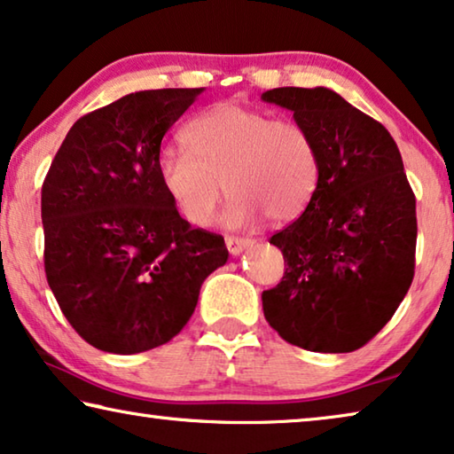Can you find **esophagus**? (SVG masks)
I'll return each mask as SVG.
<instances>
[{"mask_svg":"<svg viewBox=\"0 0 454 454\" xmlns=\"http://www.w3.org/2000/svg\"><path fill=\"white\" fill-rule=\"evenodd\" d=\"M253 244H254V240H250V239H240V236H226V248L232 256H239L248 247H253Z\"/></svg>","mask_w":454,"mask_h":454,"instance_id":"1","label":"esophagus"}]
</instances>
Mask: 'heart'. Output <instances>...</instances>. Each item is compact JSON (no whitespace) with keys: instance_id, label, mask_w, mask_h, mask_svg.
Listing matches in <instances>:
<instances>
[{"instance_id":"b5f03b06","label":"heart","mask_w":454,"mask_h":454,"mask_svg":"<svg viewBox=\"0 0 454 454\" xmlns=\"http://www.w3.org/2000/svg\"><path fill=\"white\" fill-rule=\"evenodd\" d=\"M185 149H165L157 176L171 204L193 226L210 224L230 190V226L297 218L319 182V153L303 125L232 100L196 114L184 127Z\"/></svg>"}]
</instances>
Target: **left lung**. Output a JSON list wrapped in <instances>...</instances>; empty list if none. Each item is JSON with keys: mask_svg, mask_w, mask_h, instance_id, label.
Returning <instances> with one entry per match:
<instances>
[{"mask_svg": "<svg viewBox=\"0 0 454 454\" xmlns=\"http://www.w3.org/2000/svg\"><path fill=\"white\" fill-rule=\"evenodd\" d=\"M313 137L319 182L305 212L270 239L285 277L262 293L285 341L349 354L392 319L414 278L416 198L387 129L337 92L283 86L262 92Z\"/></svg>", "mask_w": 454, "mask_h": 454, "instance_id": "1", "label": "left lung"}]
</instances>
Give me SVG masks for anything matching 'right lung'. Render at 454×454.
Masks as SVG:
<instances>
[{"label":"right lung","instance_id":"right-lung-1","mask_svg":"<svg viewBox=\"0 0 454 454\" xmlns=\"http://www.w3.org/2000/svg\"><path fill=\"white\" fill-rule=\"evenodd\" d=\"M204 89L131 92L84 114L42 185L44 269L84 341L131 356L176 337L206 277L228 261L220 234L192 228L157 176L163 135Z\"/></svg>","mask_w":454,"mask_h":454}]
</instances>
